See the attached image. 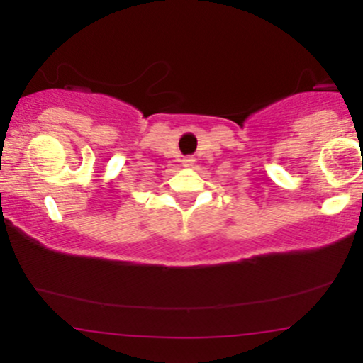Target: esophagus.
I'll return each mask as SVG.
<instances>
[{"label":"esophagus","mask_w":363,"mask_h":363,"mask_svg":"<svg viewBox=\"0 0 363 363\" xmlns=\"http://www.w3.org/2000/svg\"><path fill=\"white\" fill-rule=\"evenodd\" d=\"M193 158H184V167H189V165H193Z\"/></svg>","instance_id":"34e87169"}]
</instances>
